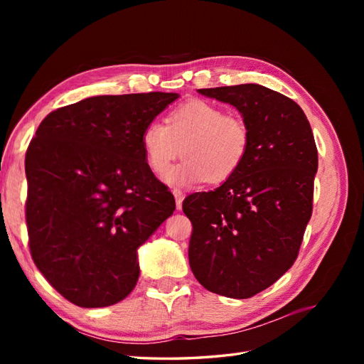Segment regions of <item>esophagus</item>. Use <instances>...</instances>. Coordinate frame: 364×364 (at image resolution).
Here are the masks:
<instances>
[{
  "label": "esophagus",
  "instance_id": "esophagus-1",
  "mask_svg": "<svg viewBox=\"0 0 364 364\" xmlns=\"http://www.w3.org/2000/svg\"><path fill=\"white\" fill-rule=\"evenodd\" d=\"M173 196H174V199H176V208H178V209H182L183 193H182L181 190H178V188H174V190H173Z\"/></svg>",
  "mask_w": 364,
  "mask_h": 364
}]
</instances>
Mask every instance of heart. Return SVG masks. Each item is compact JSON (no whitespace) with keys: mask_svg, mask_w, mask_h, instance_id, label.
<instances>
[{"mask_svg":"<svg viewBox=\"0 0 364 364\" xmlns=\"http://www.w3.org/2000/svg\"><path fill=\"white\" fill-rule=\"evenodd\" d=\"M165 123L150 121L141 134V146L147 165L158 176L167 174L183 153L186 159L165 178L170 185L222 183L246 161L247 126L238 117L225 115L222 107L191 100L173 109Z\"/></svg>","mask_w":364,"mask_h":364,"instance_id":"heart-1","label":"heart"}]
</instances>
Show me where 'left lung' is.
Wrapping results in <instances>:
<instances>
[{"mask_svg":"<svg viewBox=\"0 0 364 364\" xmlns=\"http://www.w3.org/2000/svg\"><path fill=\"white\" fill-rule=\"evenodd\" d=\"M197 92L237 109L250 147L232 178L183 200L193 223L190 266L206 290L247 299L277 282L299 253L317 173L313 130L299 105L266 86Z\"/></svg>","mask_w":364,"mask_h":364,"instance_id":"left-lung-1","label":"left lung"}]
</instances>
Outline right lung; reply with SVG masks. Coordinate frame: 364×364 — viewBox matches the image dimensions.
I'll use <instances>...</instances> for the list:
<instances>
[{
  "label": "right lung",
  "instance_id": "add662e5",
  "mask_svg": "<svg viewBox=\"0 0 364 364\" xmlns=\"http://www.w3.org/2000/svg\"><path fill=\"white\" fill-rule=\"evenodd\" d=\"M179 94L97 95L43 118L26 155L36 267L65 299L114 305L135 289L138 249L176 209L141 134Z\"/></svg>",
  "mask_w": 364,
  "mask_h": 364
}]
</instances>
